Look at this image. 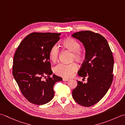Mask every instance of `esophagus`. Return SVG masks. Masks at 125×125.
<instances>
[{
  "instance_id": "1",
  "label": "esophagus",
  "mask_w": 125,
  "mask_h": 125,
  "mask_svg": "<svg viewBox=\"0 0 125 125\" xmlns=\"http://www.w3.org/2000/svg\"><path fill=\"white\" fill-rule=\"evenodd\" d=\"M63 81H69V79L66 78H63Z\"/></svg>"
}]
</instances>
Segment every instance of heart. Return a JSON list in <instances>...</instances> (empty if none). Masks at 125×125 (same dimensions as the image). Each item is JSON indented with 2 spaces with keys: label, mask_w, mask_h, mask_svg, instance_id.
<instances>
[{
  "label": "heart",
  "mask_w": 125,
  "mask_h": 125,
  "mask_svg": "<svg viewBox=\"0 0 125 125\" xmlns=\"http://www.w3.org/2000/svg\"><path fill=\"white\" fill-rule=\"evenodd\" d=\"M62 46L66 49L73 52L71 60H75L77 62H81L84 57L83 52L80 49L81 44L76 40L72 38H68L64 40L62 42ZM59 54V49L57 45H54L49 51V58L52 62H56L58 59ZM78 68L77 64L75 62L70 64L59 63L53 69L54 73L58 76L70 77L73 73Z\"/></svg>",
  "instance_id": "1"
}]
</instances>
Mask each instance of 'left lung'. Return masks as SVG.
Masks as SVG:
<instances>
[{
  "label": "left lung",
  "mask_w": 125,
  "mask_h": 125,
  "mask_svg": "<svg viewBox=\"0 0 125 125\" xmlns=\"http://www.w3.org/2000/svg\"><path fill=\"white\" fill-rule=\"evenodd\" d=\"M85 49V57L78 75L87 78V82L77 81L73 91V99L79 105L90 107L97 103L106 94L112 84L114 59L112 51L104 37L92 31L73 34Z\"/></svg>",
  "instance_id": "8db88e82"
}]
</instances>
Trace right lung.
Instances as JSON below:
<instances>
[{"label": "right lung", "mask_w": 125, "mask_h": 125, "mask_svg": "<svg viewBox=\"0 0 125 125\" xmlns=\"http://www.w3.org/2000/svg\"><path fill=\"white\" fill-rule=\"evenodd\" d=\"M61 33H32L20 43L13 58L12 73L21 92L34 104L41 105L54 96L53 86L62 78L52 74L49 51ZM47 75L45 81L42 78ZM44 77H46V76Z\"/></svg>", "instance_id": "obj_1"}]
</instances>
